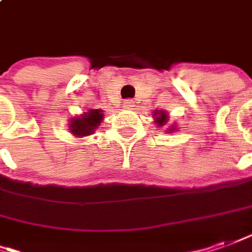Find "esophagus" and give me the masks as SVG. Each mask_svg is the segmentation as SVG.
Returning a JSON list of instances; mask_svg holds the SVG:
<instances>
[{
  "label": "esophagus",
  "mask_w": 252,
  "mask_h": 252,
  "mask_svg": "<svg viewBox=\"0 0 252 252\" xmlns=\"http://www.w3.org/2000/svg\"><path fill=\"white\" fill-rule=\"evenodd\" d=\"M124 107H126V109H132V107H135V104H133L132 100H126V102H124Z\"/></svg>",
  "instance_id": "34e87169"
}]
</instances>
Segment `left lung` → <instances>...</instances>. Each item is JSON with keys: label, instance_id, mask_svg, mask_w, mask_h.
<instances>
[{"label": "left lung", "instance_id": "obj_1", "mask_svg": "<svg viewBox=\"0 0 252 252\" xmlns=\"http://www.w3.org/2000/svg\"><path fill=\"white\" fill-rule=\"evenodd\" d=\"M153 119H155V124H157L158 128H161V126H167V123H168L169 116L167 114L165 110H155L153 112ZM176 124H171V126H168V132H174L176 131Z\"/></svg>", "mask_w": 252, "mask_h": 252}]
</instances>
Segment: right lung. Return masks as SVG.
Listing matches in <instances>:
<instances>
[{"instance_id":"1","label":"right lung","mask_w":252,"mask_h":252,"mask_svg":"<svg viewBox=\"0 0 252 252\" xmlns=\"http://www.w3.org/2000/svg\"><path fill=\"white\" fill-rule=\"evenodd\" d=\"M103 110L90 109L80 116L71 117L68 121V131L76 138H84L95 133V129L103 121Z\"/></svg>"}]
</instances>
